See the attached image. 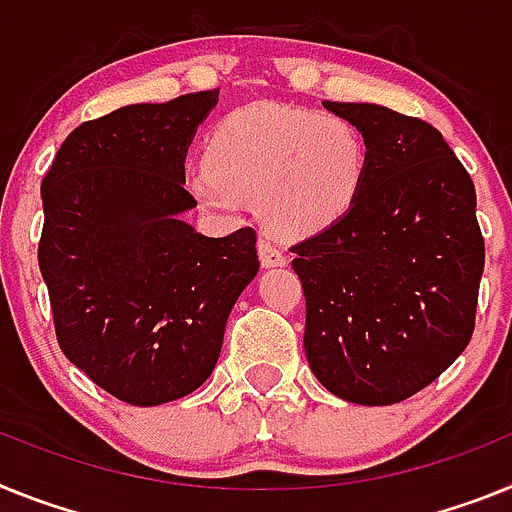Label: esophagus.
<instances>
[{
  "label": "esophagus",
  "mask_w": 512,
  "mask_h": 512,
  "mask_svg": "<svg viewBox=\"0 0 512 512\" xmlns=\"http://www.w3.org/2000/svg\"><path fill=\"white\" fill-rule=\"evenodd\" d=\"M257 255H260L262 268H283L286 265V255L265 239H260V244H257Z\"/></svg>",
  "instance_id": "obj_1"
}]
</instances>
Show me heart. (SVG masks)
Masks as SVG:
<instances>
[{
    "label": "heart",
    "instance_id": "obj_1",
    "mask_svg": "<svg viewBox=\"0 0 512 512\" xmlns=\"http://www.w3.org/2000/svg\"><path fill=\"white\" fill-rule=\"evenodd\" d=\"M368 151L363 133L332 113L247 105L206 141L188 188L203 208L237 216L255 203L262 224L283 239L330 229L358 201Z\"/></svg>",
    "mask_w": 512,
    "mask_h": 512
}]
</instances>
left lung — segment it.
<instances>
[{
  "label": "left lung",
  "instance_id": "left-lung-1",
  "mask_svg": "<svg viewBox=\"0 0 512 512\" xmlns=\"http://www.w3.org/2000/svg\"><path fill=\"white\" fill-rule=\"evenodd\" d=\"M324 108L363 133L358 201L304 239V350L335 397L394 404L433 384L469 345L484 239L477 193L441 131L373 102Z\"/></svg>",
  "mask_w": 512,
  "mask_h": 512
}]
</instances>
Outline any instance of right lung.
Returning <instances> with one entry per match:
<instances>
[{
    "mask_svg": "<svg viewBox=\"0 0 512 512\" xmlns=\"http://www.w3.org/2000/svg\"><path fill=\"white\" fill-rule=\"evenodd\" d=\"M219 90L139 102L66 136L41 185L38 265L79 371L136 407L188 397L216 368L226 319L260 270L250 226L198 234L185 157Z\"/></svg>",
    "mask_w": 512,
    "mask_h": 512,
    "instance_id": "1",
    "label": "right lung"
}]
</instances>
